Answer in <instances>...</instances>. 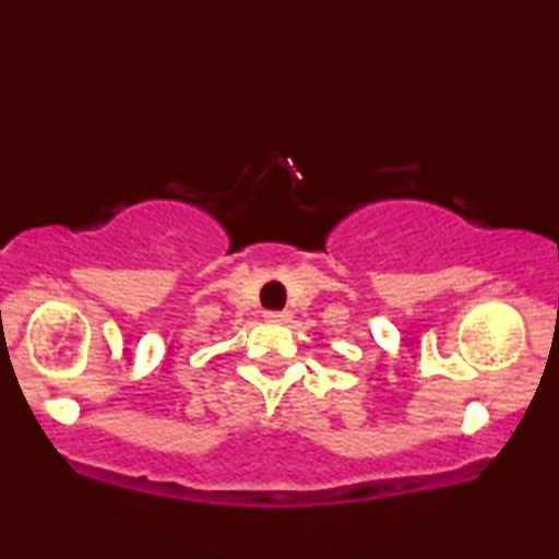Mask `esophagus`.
I'll list each match as a JSON object with an SVG mask.
<instances>
[{
  "label": "esophagus",
  "instance_id": "esophagus-1",
  "mask_svg": "<svg viewBox=\"0 0 559 559\" xmlns=\"http://www.w3.org/2000/svg\"><path fill=\"white\" fill-rule=\"evenodd\" d=\"M266 323H277V325H282V323H289V312H266Z\"/></svg>",
  "mask_w": 559,
  "mask_h": 559
}]
</instances>
